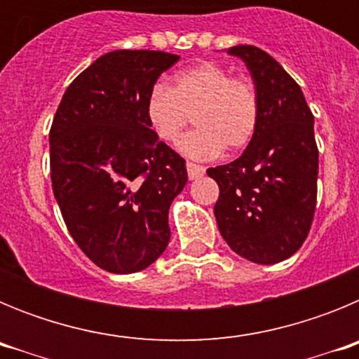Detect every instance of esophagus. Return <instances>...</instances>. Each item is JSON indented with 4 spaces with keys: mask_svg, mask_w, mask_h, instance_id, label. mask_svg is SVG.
Returning a JSON list of instances; mask_svg holds the SVG:
<instances>
[{
    "mask_svg": "<svg viewBox=\"0 0 359 359\" xmlns=\"http://www.w3.org/2000/svg\"><path fill=\"white\" fill-rule=\"evenodd\" d=\"M205 167L198 163H192V161H187V172H189L190 180H196V177H201L205 174Z\"/></svg>",
    "mask_w": 359,
    "mask_h": 359,
    "instance_id": "obj_1",
    "label": "esophagus"
}]
</instances>
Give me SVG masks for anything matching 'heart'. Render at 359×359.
I'll return each mask as SVG.
<instances>
[{"instance_id":"obj_1","label":"heart","mask_w":359,"mask_h":359,"mask_svg":"<svg viewBox=\"0 0 359 359\" xmlns=\"http://www.w3.org/2000/svg\"><path fill=\"white\" fill-rule=\"evenodd\" d=\"M145 115L165 144H177L194 115L196 131L183 140L189 156L210 158L217 152L243 151L255 136L261 98L250 75H231L226 66L201 61L180 69L170 88L154 84Z\"/></svg>"}]
</instances>
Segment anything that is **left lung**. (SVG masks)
Wrapping results in <instances>:
<instances>
[{
	"label": "left lung",
	"mask_w": 359,
	"mask_h": 359,
	"mask_svg": "<svg viewBox=\"0 0 359 359\" xmlns=\"http://www.w3.org/2000/svg\"><path fill=\"white\" fill-rule=\"evenodd\" d=\"M228 53L248 66L261 118L243 156L207 170L219 185L214 214L233 252L257 264H275L302 246L315 217V116L300 86L269 53L252 44L231 46Z\"/></svg>",
	"instance_id": "left-lung-1"
}]
</instances>
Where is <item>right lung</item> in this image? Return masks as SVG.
<instances>
[{
  "mask_svg": "<svg viewBox=\"0 0 359 359\" xmlns=\"http://www.w3.org/2000/svg\"><path fill=\"white\" fill-rule=\"evenodd\" d=\"M177 59L154 50L98 57L53 116V196L79 248L111 273L145 269L169 244L170 203L189 176L185 160L151 129L145 104Z\"/></svg>",
  "mask_w": 359,
  "mask_h": 359,
  "instance_id": "obj_1",
  "label": "right lung"
}]
</instances>
